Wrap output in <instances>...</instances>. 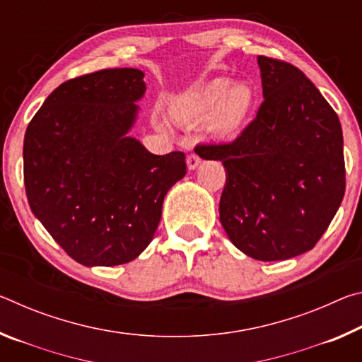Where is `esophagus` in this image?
<instances>
[{
	"label": "esophagus",
	"mask_w": 362,
	"mask_h": 362,
	"mask_svg": "<svg viewBox=\"0 0 362 362\" xmlns=\"http://www.w3.org/2000/svg\"><path fill=\"white\" fill-rule=\"evenodd\" d=\"M199 163H201V158L196 155V153H189L188 158H187L188 169H196V168H198Z\"/></svg>",
	"instance_id": "34e87169"
}]
</instances>
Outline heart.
<instances>
[{
	"label": "heart",
	"mask_w": 362,
	"mask_h": 362,
	"mask_svg": "<svg viewBox=\"0 0 362 362\" xmlns=\"http://www.w3.org/2000/svg\"><path fill=\"white\" fill-rule=\"evenodd\" d=\"M252 105V90L246 84H235L226 78L211 79L199 88L179 97L174 113L180 121L204 122L211 119L212 131L218 136H230L243 124ZM166 127V119H156Z\"/></svg>",
	"instance_id": "1"
}]
</instances>
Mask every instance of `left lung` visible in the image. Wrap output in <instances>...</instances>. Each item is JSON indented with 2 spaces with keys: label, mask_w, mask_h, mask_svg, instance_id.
I'll use <instances>...</instances> for the list:
<instances>
[{
  "label": "left lung",
  "mask_w": 362,
  "mask_h": 362,
  "mask_svg": "<svg viewBox=\"0 0 362 362\" xmlns=\"http://www.w3.org/2000/svg\"><path fill=\"white\" fill-rule=\"evenodd\" d=\"M262 102L230 144L194 151L226 169L220 222L255 260H286L313 249L345 194L339 116L316 86L284 60L259 56Z\"/></svg>",
  "instance_id": "8db88e82"
}]
</instances>
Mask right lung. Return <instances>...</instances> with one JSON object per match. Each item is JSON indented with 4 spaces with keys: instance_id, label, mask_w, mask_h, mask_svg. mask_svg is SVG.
<instances>
[{
    "instance_id": "1",
    "label": "right lung",
    "mask_w": 362,
    "mask_h": 362,
    "mask_svg": "<svg viewBox=\"0 0 362 362\" xmlns=\"http://www.w3.org/2000/svg\"><path fill=\"white\" fill-rule=\"evenodd\" d=\"M144 93L137 69L88 73L52 90L28 122V204L81 265H121L142 254L161 220L164 196L187 174L185 153L153 155L126 137Z\"/></svg>"
}]
</instances>
